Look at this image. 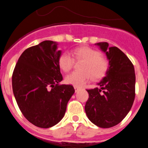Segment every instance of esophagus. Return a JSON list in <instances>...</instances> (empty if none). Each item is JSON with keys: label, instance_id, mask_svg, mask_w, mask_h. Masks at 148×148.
<instances>
[{"label": "esophagus", "instance_id": "esophagus-1", "mask_svg": "<svg viewBox=\"0 0 148 148\" xmlns=\"http://www.w3.org/2000/svg\"><path fill=\"white\" fill-rule=\"evenodd\" d=\"M74 89H75V92H77L79 89H80V88H79V87H77V86H74Z\"/></svg>", "mask_w": 148, "mask_h": 148}]
</instances>
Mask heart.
Instances as JSON below:
<instances>
[{"label": "heart", "instance_id": "heart-1", "mask_svg": "<svg viewBox=\"0 0 148 148\" xmlns=\"http://www.w3.org/2000/svg\"><path fill=\"white\" fill-rule=\"evenodd\" d=\"M63 53L59 58L58 65L62 71H70L75 60H83L81 64V71H75L67 75L65 82L74 86L82 87L93 77L94 79H101L106 74L108 69V60L101 55L98 50L88 46L76 48L72 51Z\"/></svg>", "mask_w": 148, "mask_h": 148}]
</instances>
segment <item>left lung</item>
Here are the masks:
<instances>
[{
  "label": "left lung",
  "instance_id": "obj_1",
  "mask_svg": "<svg viewBox=\"0 0 148 148\" xmlns=\"http://www.w3.org/2000/svg\"><path fill=\"white\" fill-rule=\"evenodd\" d=\"M106 53L109 66L98 85L87 90L85 104L88 119L101 128H110L123 121L132 106L136 96L134 66L118 48L109 47L106 42L97 43Z\"/></svg>",
  "mask_w": 148,
  "mask_h": 148
}]
</instances>
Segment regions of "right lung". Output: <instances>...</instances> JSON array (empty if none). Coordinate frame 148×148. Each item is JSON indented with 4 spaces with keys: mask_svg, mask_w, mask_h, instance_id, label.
<instances>
[{
    "mask_svg": "<svg viewBox=\"0 0 148 148\" xmlns=\"http://www.w3.org/2000/svg\"><path fill=\"white\" fill-rule=\"evenodd\" d=\"M60 54L55 42H42L23 51L12 73V90L18 108L30 123L40 128L58 123L75 92L73 85L60 84Z\"/></svg>",
    "mask_w": 148,
    "mask_h": 148,
    "instance_id": "add662e5",
    "label": "right lung"
}]
</instances>
